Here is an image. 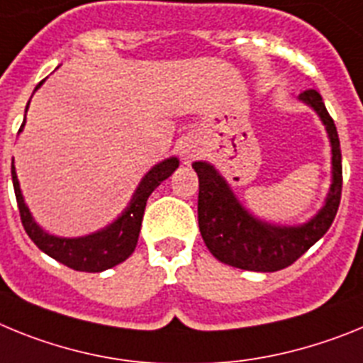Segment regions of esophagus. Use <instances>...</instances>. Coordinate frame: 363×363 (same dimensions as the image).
<instances>
[{
	"label": "esophagus",
	"mask_w": 363,
	"mask_h": 363,
	"mask_svg": "<svg viewBox=\"0 0 363 363\" xmlns=\"http://www.w3.org/2000/svg\"><path fill=\"white\" fill-rule=\"evenodd\" d=\"M179 153H181V159L184 164H190L191 160L197 157V150H195L194 146H190V144H184V146H181Z\"/></svg>",
	"instance_id": "1"
}]
</instances>
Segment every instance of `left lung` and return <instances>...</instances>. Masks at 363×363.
Listing matches in <instances>:
<instances>
[{"mask_svg":"<svg viewBox=\"0 0 363 363\" xmlns=\"http://www.w3.org/2000/svg\"><path fill=\"white\" fill-rule=\"evenodd\" d=\"M299 100L311 106L321 118L330 140L333 184L325 204L311 220L299 226H276L252 216L230 190L228 182L208 162H194L199 177V230L213 257L230 267L254 272H276L301 257L333 225L342 199V150L334 121L321 94L303 91Z\"/></svg>","mask_w":363,"mask_h":363,"instance_id":"obj_1","label":"left lung"}]
</instances>
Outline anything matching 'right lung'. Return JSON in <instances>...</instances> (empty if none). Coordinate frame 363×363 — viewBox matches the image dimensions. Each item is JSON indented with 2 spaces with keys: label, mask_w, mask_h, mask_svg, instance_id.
<instances>
[{
  "label": "right lung",
  "mask_w": 363,
  "mask_h": 363,
  "mask_svg": "<svg viewBox=\"0 0 363 363\" xmlns=\"http://www.w3.org/2000/svg\"><path fill=\"white\" fill-rule=\"evenodd\" d=\"M42 84L43 82H40L36 89ZM27 109H29V104L25 107V113H27ZM23 125L25 121L21 124L20 131L23 129ZM177 168V157H169V159L155 164L144 175L137 191L133 194V199L122 212V216L116 220H113L109 226L100 230V232L84 235V238H58V235L47 234L45 230H42L34 223L29 208H27L23 201V195H21L14 162H12V184H14L16 201H18V208H20V217L25 232H27V235L33 239L34 245L40 250L45 252L47 256L60 261V263H64L65 267L72 270L102 272V270L111 269L115 264L122 263V261H125L133 254L135 247H137L138 234H140V226H143L144 208H146L147 197H150L151 191L155 190L160 182L166 181Z\"/></svg>",
  "instance_id": "1"
}]
</instances>
